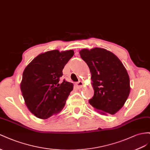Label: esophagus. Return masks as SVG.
<instances>
[{
	"mask_svg": "<svg viewBox=\"0 0 150 150\" xmlns=\"http://www.w3.org/2000/svg\"><path fill=\"white\" fill-rule=\"evenodd\" d=\"M75 85H76V87H77L78 88H82L83 87V82H82V81H79V82H78L77 83L75 84Z\"/></svg>",
	"mask_w": 150,
	"mask_h": 150,
	"instance_id": "obj_1",
	"label": "esophagus"
}]
</instances>
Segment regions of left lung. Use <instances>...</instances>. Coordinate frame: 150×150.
Segmentation results:
<instances>
[{
    "label": "left lung",
    "mask_w": 150,
    "mask_h": 150,
    "mask_svg": "<svg viewBox=\"0 0 150 150\" xmlns=\"http://www.w3.org/2000/svg\"><path fill=\"white\" fill-rule=\"evenodd\" d=\"M91 73L94 91L89 104L99 113L114 114L120 110L130 93V81L123 64L110 51L101 48L80 51Z\"/></svg>",
    "instance_id": "left-lung-1"
}]
</instances>
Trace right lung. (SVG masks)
<instances>
[{
  "label": "right lung",
  "instance_id": "obj_1",
  "mask_svg": "<svg viewBox=\"0 0 150 150\" xmlns=\"http://www.w3.org/2000/svg\"><path fill=\"white\" fill-rule=\"evenodd\" d=\"M74 50H58L41 53L25 68L20 85L28 109L36 117L48 119L63 109L74 84L59 79Z\"/></svg>",
  "mask_w": 150,
  "mask_h": 150
}]
</instances>
